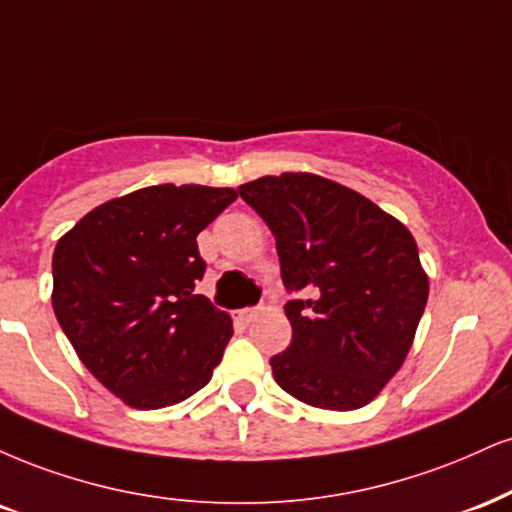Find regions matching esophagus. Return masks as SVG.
<instances>
[{
    "mask_svg": "<svg viewBox=\"0 0 512 512\" xmlns=\"http://www.w3.org/2000/svg\"><path fill=\"white\" fill-rule=\"evenodd\" d=\"M255 317H257V310H255V307H243V310H236V312H233V319H236L238 324H245V326H248Z\"/></svg>",
    "mask_w": 512,
    "mask_h": 512,
    "instance_id": "obj_1",
    "label": "esophagus"
}]
</instances>
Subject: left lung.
I'll return each instance as SVG.
<instances>
[{"label":"left lung","instance_id":"obj_1","mask_svg":"<svg viewBox=\"0 0 512 512\" xmlns=\"http://www.w3.org/2000/svg\"><path fill=\"white\" fill-rule=\"evenodd\" d=\"M240 197L276 238L293 341L269 360L276 384L324 410H357L389 384L429 295L412 233L317 174L262 176Z\"/></svg>","mask_w":512,"mask_h":512}]
</instances>
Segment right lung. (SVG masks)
<instances>
[{"mask_svg":"<svg viewBox=\"0 0 512 512\" xmlns=\"http://www.w3.org/2000/svg\"><path fill=\"white\" fill-rule=\"evenodd\" d=\"M236 197L140 188L92 209L54 248V315L92 377L131 408L181 403L221 362L233 326L195 293L205 274L195 238Z\"/></svg>","mask_w":512,"mask_h":512,"instance_id":"obj_1","label":"right lung"}]
</instances>
